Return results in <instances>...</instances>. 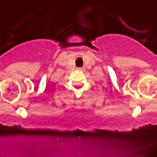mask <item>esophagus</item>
<instances>
[{
	"mask_svg": "<svg viewBox=\"0 0 157 157\" xmlns=\"http://www.w3.org/2000/svg\"><path fill=\"white\" fill-rule=\"evenodd\" d=\"M78 70H79V71H85V68L83 67H80V68H77Z\"/></svg>",
	"mask_w": 157,
	"mask_h": 157,
	"instance_id": "esophagus-1",
	"label": "esophagus"
}]
</instances>
